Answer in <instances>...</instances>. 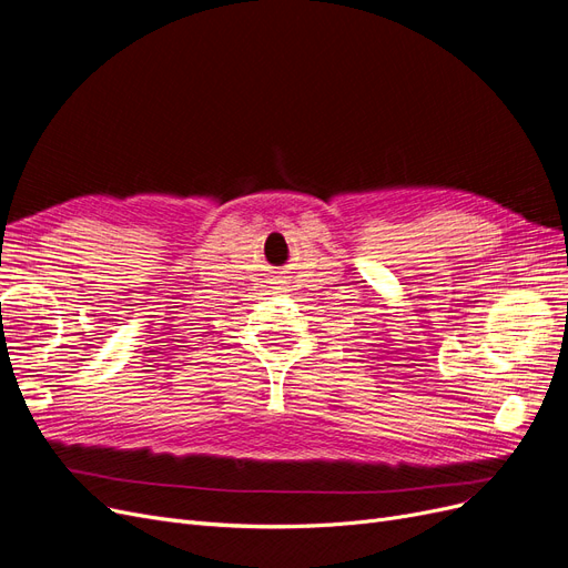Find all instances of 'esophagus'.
<instances>
[{
  "mask_svg": "<svg viewBox=\"0 0 568 568\" xmlns=\"http://www.w3.org/2000/svg\"><path fill=\"white\" fill-rule=\"evenodd\" d=\"M277 284H282V282H277ZM274 288H284V286H274Z\"/></svg>",
  "mask_w": 568,
  "mask_h": 568,
  "instance_id": "1",
  "label": "esophagus"
}]
</instances>
